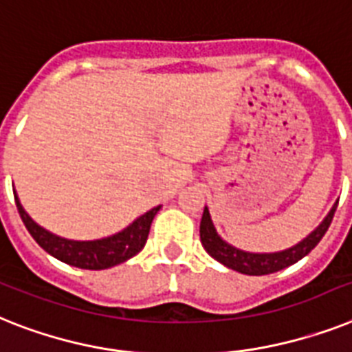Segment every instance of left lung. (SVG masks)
Segmentation results:
<instances>
[{"label": "left lung", "mask_w": 352, "mask_h": 352, "mask_svg": "<svg viewBox=\"0 0 352 352\" xmlns=\"http://www.w3.org/2000/svg\"><path fill=\"white\" fill-rule=\"evenodd\" d=\"M336 206H338V202L331 208V211L322 221V224L313 233L305 236L304 241L289 248V250L276 251V253H250V251L236 250L235 245L224 242L219 236V233H217L213 222H211L210 211H208V208H204L201 221V242L204 245V250L213 258L219 260L221 264H224L230 270L239 271L242 275H270V273H276V271L285 270V267L296 264L307 253H311V250H315L316 244L325 235V231L329 230Z\"/></svg>", "instance_id": "obj_1"}]
</instances>
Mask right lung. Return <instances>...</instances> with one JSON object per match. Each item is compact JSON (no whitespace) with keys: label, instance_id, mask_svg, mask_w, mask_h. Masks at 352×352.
Returning <instances> with one entry per match:
<instances>
[{"label":"right lung","instance_id":"right-lung-1","mask_svg":"<svg viewBox=\"0 0 352 352\" xmlns=\"http://www.w3.org/2000/svg\"><path fill=\"white\" fill-rule=\"evenodd\" d=\"M16 206H18L19 217L23 224L27 226L28 233L34 236V241L41 245L43 250L61 260L65 264L76 265L81 270H108L117 264L126 262L128 258L135 256L139 251L144 248L150 233V226L157 211L161 206L151 208L144 215H141L137 221L131 222L128 228L116 233V235L99 239V241H68L63 236H57L28 217V213L23 210L18 195L14 193Z\"/></svg>","mask_w":352,"mask_h":352}]
</instances>
